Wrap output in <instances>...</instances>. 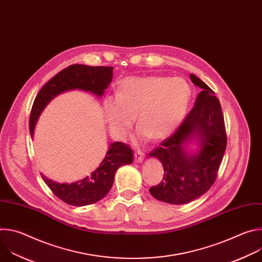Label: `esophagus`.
Wrapping results in <instances>:
<instances>
[{
    "label": "esophagus",
    "mask_w": 262,
    "mask_h": 262,
    "mask_svg": "<svg viewBox=\"0 0 262 262\" xmlns=\"http://www.w3.org/2000/svg\"><path fill=\"white\" fill-rule=\"evenodd\" d=\"M145 154L142 150H136L135 151V161L137 163H142L144 161Z\"/></svg>",
    "instance_id": "34e87169"
}]
</instances>
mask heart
Wrapping results in <instances>:
<instances>
[{"instance_id":"obj_1","label":"heart","mask_w":262,"mask_h":262,"mask_svg":"<svg viewBox=\"0 0 262 262\" xmlns=\"http://www.w3.org/2000/svg\"><path fill=\"white\" fill-rule=\"evenodd\" d=\"M191 97V86L181 78L127 77L120 82L118 94L103 98L101 110L111 135L116 139L127 137L137 116V137L160 140L178 127Z\"/></svg>"}]
</instances>
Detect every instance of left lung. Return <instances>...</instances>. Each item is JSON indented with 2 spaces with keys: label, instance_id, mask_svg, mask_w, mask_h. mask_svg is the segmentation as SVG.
<instances>
[{
  "label": "left lung",
  "instance_id": "1",
  "mask_svg": "<svg viewBox=\"0 0 262 262\" xmlns=\"http://www.w3.org/2000/svg\"><path fill=\"white\" fill-rule=\"evenodd\" d=\"M190 78L202 89L194 107L177 130L149 154V158L162 162L165 172L161 183L149 192L156 199L171 204L189 203L210 189L227 144L217 97L199 78L194 74ZM193 140L199 148L189 152L187 145Z\"/></svg>",
  "mask_w": 262,
  "mask_h": 262
}]
</instances>
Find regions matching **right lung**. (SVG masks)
I'll use <instances>...</instances> for the list:
<instances>
[{
    "instance_id": "1",
    "label": "right lung",
    "mask_w": 262,
    "mask_h": 262,
    "mask_svg": "<svg viewBox=\"0 0 262 262\" xmlns=\"http://www.w3.org/2000/svg\"><path fill=\"white\" fill-rule=\"evenodd\" d=\"M113 67L73 64L52 78L37 94L30 115V134L34 129L45 107L57 95L69 90H83L101 97L113 79ZM133 162V150L121 142L110 144L99 166L85 178L72 183H59L41 177L52 192L63 202L73 206H85L101 200L111 190L117 169Z\"/></svg>"
}]
</instances>
